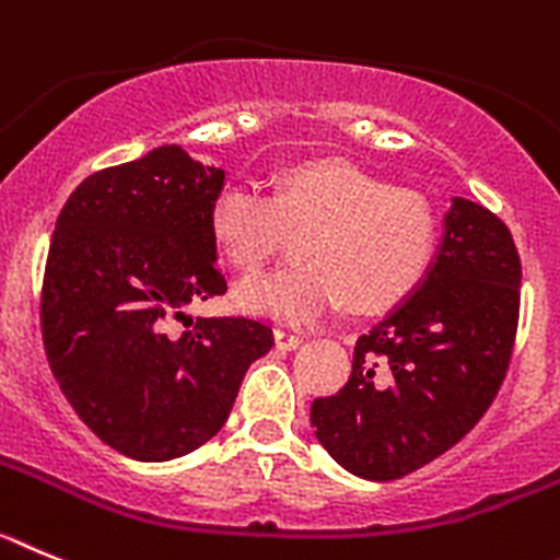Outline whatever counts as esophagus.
<instances>
[{
  "mask_svg": "<svg viewBox=\"0 0 560 560\" xmlns=\"http://www.w3.org/2000/svg\"><path fill=\"white\" fill-rule=\"evenodd\" d=\"M273 340H276V349H281V351H292V349H299L301 342H304V337L295 335V331L276 329V331H273Z\"/></svg>",
  "mask_w": 560,
  "mask_h": 560,
  "instance_id": "obj_1",
  "label": "esophagus"
}]
</instances>
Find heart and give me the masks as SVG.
Returning <instances> with one entry per match:
<instances>
[{
	"instance_id": "heart-1",
	"label": "heart",
	"mask_w": 560,
	"mask_h": 560,
	"mask_svg": "<svg viewBox=\"0 0 560 560\" xmlns=\"http://www.w3.org/2000/svg\"><path fill=\"white\" fill-rule=\"evenodd\" d=\"M209 231L240 273L295 245V268L245 279L234 290L248 315L312 324L340 310L385 312L427 279L438 250V214L421 192L390 186L349 161H310L279 175L273 192L225 184L209 206Z\"/></svg>"
}]
</instances>
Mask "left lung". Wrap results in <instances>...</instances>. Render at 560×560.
<instances>
[{"mask_svg": "<svg viewBox=\"0 0 560 560\" xmlns=\"http://www.w3.org/2000/svg\"><path fill=\"white\" fill-rule=\"evenodd\" d=\"M522 261L497 214L452 198L427 279L354 346L340 393L312 401L326 452L362 480H399L452 450L511 362Z\"/></svg>", "mask_w": 560, "mask_h": 560, "instance_id": "1", "label": "left lung"}]
</instances>
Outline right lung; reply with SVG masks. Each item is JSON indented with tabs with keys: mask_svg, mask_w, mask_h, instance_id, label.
<instances>
[{
	"mask_svg": "<svg viewBox=\"0 0 560 560\" xmlns=\"http://www.w3.org/2000/svg\"><path fill=\"white\" fill-rule=\"evenodd\" d=\"M225 186L180 144L103 170L55 223L42 299L44 349L60 390L110 450L144 463L203 446L229 418L248 365L273 346L248 317L184 306L223 295L209 206Z\"/></svg>",
	"mask_w": 560,
	"mask_h": 560,
	"instance_id": "1",
	"label": "right lung"
}]
</instances>
